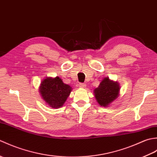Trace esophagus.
<instances>
[{
    "instance_id": "esophagus-1",
    "label": "esophagus",
    "mask_w": 157,
    "mask_h": 157,
    "mask_svg": "<svg viewBox=\"0 0 157 157\" xmlns=\"http://www.w3.org/2000/svg\"><path fill=\"white\" fill-rule=\"evenodd\" d=\"M79 88H84L86 87V84H82V83H81V84H79Z\"/></svg>"
}]
</instances>
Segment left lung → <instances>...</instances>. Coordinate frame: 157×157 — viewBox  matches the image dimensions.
I'll use <instances>...</instances> for the list:
<instances>
[{
  "instance_id": "1",
  "label": "left lung",
  "mask_w": 157,
  "mask_h": 157,
  "mask_svg": "<svg viewBox=\"0 0 157 157\" xmlns=\"http://www.w3.org/2000/svg\"><path fill=\"white\" fill-rule=\"evenodd\" d=\"M120 88L119 82L111 80L109 77H105L93 92L99 105L106 107L119 97Z\"/></svg>"
}]
</instances>
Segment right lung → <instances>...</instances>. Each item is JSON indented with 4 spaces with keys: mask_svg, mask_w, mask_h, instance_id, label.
Instances as JSON below:
<instances>
[{
    "mask_svg": "<svg viewBox=\"0 0 157 157\" xmlns=\"http://www.w3.org/2000/svg\"><path fill=\"white\" fill-rule=\"evenodd\" d=\"M72 91V88L65 84L62 79L46 77L39 86V92L46 105L53 109L61 107Z\"/></svg>",
    "mask_w": 157,
    "mask_h": 157,
    "instance_id": "right-lung-1",
    "label": "right lung"
}]
</instances>
